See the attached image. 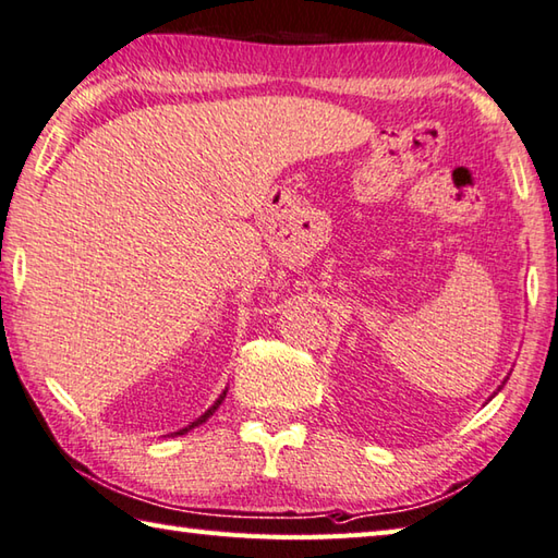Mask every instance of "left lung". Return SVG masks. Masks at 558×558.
<instances>
[{
    "label": "left lung",
    "instance_id": "1",
    "mask_svg": "<svg viewBox=\"0 0 558 558\" xmlns=\"http://www.w3.org/2000/svg\"><path fill=\"white\" fill-rule=\"evenodd\" d=\"M505 380H508V378H505ZM505 380H502V385H505ZM502 385H500V388H498V390H502ZM493 395H498V392H493Z\"/></svg>",
    "mask_w": 558,
    "mask_h": 558
}]
</instances>
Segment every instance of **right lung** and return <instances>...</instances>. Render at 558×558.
I'll list each match as a JSON object with an SVG mask.
<instances>
[{"label":"right lung","instance_id":"obj_1","mask_svg":"<svg viewBox=\"0 0 558 558\" xmlns=\"http://www.w3.org/2000/svg\"><path fill=\"white\" fill-rule=\"evenodd\" d=\"M225 398H227V390L219 395V398H217V402H215V404H211V408H209V410H207L205 414H202V417H197L195 422H192V424H187V427H185V429H180V432H175V434H185V432H190V429H195V427H197V424H202V422H207V420L211 417V414H215V412L219 410V404H221V400H225Z\"/></svg>","mask_w":558,"mask_h":558}]
</instances>
